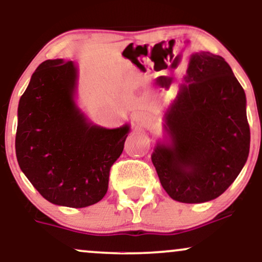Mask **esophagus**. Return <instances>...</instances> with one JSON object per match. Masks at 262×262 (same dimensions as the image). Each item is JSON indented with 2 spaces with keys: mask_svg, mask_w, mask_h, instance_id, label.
Instances as JSON below:
<instances>
[{
  "mask_svg": "<svg viewBox=\"0 0 262 262\" xmlns=\"http://www.w3.org/2000/svg\"><path fill=\"white\" fill-rule=\"evenodd\" d=\"M133 118H134V121L137 122L138 124H140V125L145 124L146 121H148V116H146V114L143 113V112H137V113H134Z\"/></svg>",
  "mask_w": 262,
  "mask_h": 262,
  "instance_id": "1",
  "label": "esophagus"
}]
</instances>
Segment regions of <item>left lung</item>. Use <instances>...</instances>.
Listing matches in <instances>:
<instances>
[{
    "label": "left lung",
    "mask_w": 262,
    "mask_h": 262,
    "mask_svg": "<svg viewBox=\"0 0 262 262\" xmlns=\"http://www.w3.org/2000/svg\"><path fill=\"white\" fill-rule=\"evenodd\" d=\"M164 127L170 143L158 144L151 161L167 194L182 203L221 196L250 149L244 89L222 56L192 54Z\"/></svg>",
    "instance_id": "left-lung-1"
}]
</instances>
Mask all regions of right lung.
Returning <instances> with one entry per match:
<instances>
[{"label": "right lung", "mask_w": 262, "mask_h": 262, "mask_svg": "<svg viewBox=\"0 0 262 262\" xmlns=\"http://www.w3.org/2000/svg\"><path fill=\"white\" fill-rule=\"evenodd\" d=\"M76 85L73 61L45 60L38 66L18 104L16 155L45 200L83 208L107 193L129 125L107 129L89 122L75 103Z\"/></svg>", "instance_id": "add662e5"}]
</instances>
